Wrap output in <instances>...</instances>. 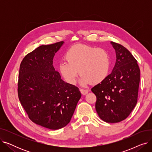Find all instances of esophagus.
<instances>
[{
    "label": "esophagus",
    "mask_w": 152,
    "mask_h": 152,
    "mask_svg": "<svg viewBox=\"0 0 152 152\" xmlns=\"http://www.w3.org/2000/svg\"><path fill=\"white\" fill-rule=\"evenodd\" d=\"M80 91H81V94H83V95H86V94H87V93L89 92V91H88V90L84 89H80Z\"/></svg>",
    "instance_id": "34e87169"
}]
</instances>
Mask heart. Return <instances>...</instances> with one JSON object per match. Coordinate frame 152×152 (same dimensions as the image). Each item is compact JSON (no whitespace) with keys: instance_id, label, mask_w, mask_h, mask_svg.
Here are the masks:
<instances>
[{"instance_id":"b5f03b06","label":"heart","mask_w":152,"mask_h":152,"mask_svg":"<svg viewBox=\"0 0 152 152\" xmlns=\"http://www.w3.org/2000/svg\"><path fill=\"white\" fill-rule=\"evenodd\" d=\"M66 61L59 63L58 69L65 81L75 84L79 73L82 75L83 85L97 84L103 82L109 75L110 57L108 52L101 48L76 45L71 47L65 55ZM80 71L79 72L78 71Z\"/></svg>"}]
</instances>
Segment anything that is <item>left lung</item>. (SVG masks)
I'll return each mask as SVG.
<instances>
[{"mask_svg":"<svg viewBox=\"0 0 152 152\" xmlns=\"http://www.w3.org/2000/svg\"><path fill=\"white\" fill-rule=\"evenodd\" d=\"M111 44L116 52L115 65L105 80L91 91L96 95L99 116L107 123H115L125 119L137 104L140 69L126 48L114 42Z\"/></svg>","mask_w":152,"mask_h":152,"instance_id":"1","label":"left lung"}]
</instances>
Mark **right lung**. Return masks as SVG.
<instances>
[{"instance_id":"right-lung-1","label":"right lung","mask_w":152,"mask_h":152,"mask_svg":"<svg viewBox=\"0 0 152 152\" xmlns=\"http://www.w3.org/2000/svg\"><path fill=\"white\" fill-rule=\"evenodd\" d=\"M63 43L42 45L27 54L18 75V98L29 118L52 130L69 123L81 97L78 87L63 81L53 66L54 55Z\"/></svg>"}]
</instances>
